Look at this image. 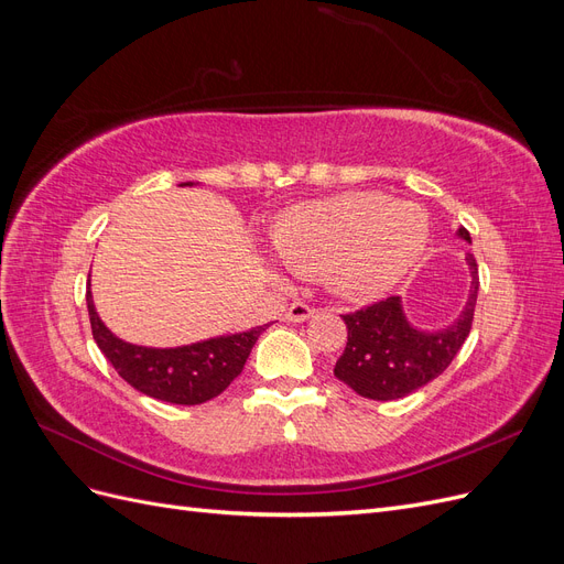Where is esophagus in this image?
<instances>
[{
  "mask_svg": "<svg viewBox=\"0 0 564 564\" xmlns=\"http://www.w3.org/2000/svg\"><path fill=\"white\" fill-rule=\"evenodd\" d=\"M313 315H315V308H311V305L303 303V301H294L284 313V317L289 322H305V319H311Z\"/></svg>",
  "mask_w": 564,
  "mask_h": 564,
  "instance_id": "obj_1",
  "label": "esophagus"
}]
</instances>
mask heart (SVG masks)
Instances as JSON below:
<instances>
[{
  "instance_id": "heart-1",
  "label": "heart",
  "mask_w": 564,
  "mask_h": 564,
  "mask_svg": "<svg viewBox=\"0 0 564 564\" xmlns=\"http://www.w3.org/2000/svg\"><path fill=\"white\" fill-rule=\"evenodd\" d=\"M431 235L429 214L381 193H346L286 212L270 230L282 263L324 278L350 299L383 294L404 278Z\"/></svg>"
}]
</instances>
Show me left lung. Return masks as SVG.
Segmentation results:
<instances>
[{
	"mask_svg": "<svg viewBox=\"0 0 564 564\" xmlns=\"http://www.w3.org/2000/svg\"><path fill=\"white\" fill-rule=\"evenodd\" d=\"M458 235L470 242V232L460 228ZM473 275L470 299L466 311L449 329L425 334L406 322L398 296L373 301L365 308L340 315L348 327V344L336 360L334 377L348 383L357 395L369 400H400L421 386L431 383L445 371L473 327L477 301V263L468 253Z\"/></svg>",
	"mask_w": 564,
	"mask_h": 564,
	"instance_id": "8db88e82",
	"label": "left lung"
}]
</instances>
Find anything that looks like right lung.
Segmentation results:
<instances>
[{
    "label": "right lung",
    "instance_id": "obj_1",
    "mask_svg": "<svg viewBox=\"0 0 564 564\" xmlns=\"http://www.w3.org/2000/svg\"><path fill=\"white\" fill-rule=\"evenodd\" d=\"M87 308L94 340L119 377L143 395L172 404H202L220 395L245 369L253 344L268 327L263 324L183 348H143L124 344L108 332L94 311L91 292H87Z\"/></svg>",
    "mask_w": 564,
    "mask_h": 564
}]
</instances>
